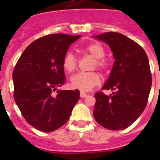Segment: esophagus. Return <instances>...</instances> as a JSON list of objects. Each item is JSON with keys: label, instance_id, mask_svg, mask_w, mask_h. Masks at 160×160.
<instances>
[{"label": "esophagus", "instance_id": "34e87169", "mask_svg": "<svg viewBox=\"0 0 160 160\" xmlns=\"http://www.w3.org/2000/svg\"><path fill=\"white\" fill-rule=\"evenodd\" d=\"M80 96H81V98H86L87 96V94L83 92V91H80Z\"/></svg>", "mask_w": 160, "mask_h": 160}]
</instances>
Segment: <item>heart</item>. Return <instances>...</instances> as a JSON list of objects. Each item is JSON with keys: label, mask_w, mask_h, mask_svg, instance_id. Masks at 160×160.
Masks as SVG:
<instances>
[{"label": "heart", "mask_w": 160, "mask_h": 160, "mask_svg": "<svg viewBox=\"0 0 160 160\" xmlns=\"http://www.w3.org/2000/svg\"><path fill=\"white\" fill-rule=\"evenodd\" d=\"M84 51L95 58L94 68L97 67L102 70H107L109 62L104 58L105 49L98 43L90 44L84 48ZM78 65L77 58L72 52L69 51L64 55L62 66L68 72L75 70ZM101 82V77L96 72H79L71 78V85L73 88L82 91H89Z\"/></svg>", "instance_id": "1"}]
</instances>
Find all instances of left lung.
<instances>
[{
	"label": "left lung",
	"instance_id": "obj_1",
	"mask_svg": "<svg viewBox=\"0 0 160 160\" xmlns=\"http://www.w3.org/2000/svg\"><path fill=\"white\" fill-rule=\"evenodd\" d=\"M110 46L114 61L112 70L102 90H114L106 95L97 92L94 117L103 128L113 131L131 126L146 108L152 87L149 60L135 41L115 32L94 36Z\"/></svg>",
	"mask_w": 160,
	"mask_h": 160
}]
</instances>
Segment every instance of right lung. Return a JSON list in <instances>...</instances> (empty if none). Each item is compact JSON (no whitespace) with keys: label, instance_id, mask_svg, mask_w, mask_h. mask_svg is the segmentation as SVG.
Returning <instances> with one entry per match:
<instances>
[{"label":"right lung","instance_id":"right-lung-1","mask_svg":"<svg viewBox=\"0 0 160 160\" xmlns=\"http://www.w3.org/2000/svg\"><path fill=\"white\" fill-rule=\"evenodd\" d=\"M80 35L54 33L38 38L24 50L13 72L14 100L29 124L51 132L68 121L79 90H57L66 81L62 59Z\"/></svg>","mask_w":160,"mask_h":160}]
</instances>
